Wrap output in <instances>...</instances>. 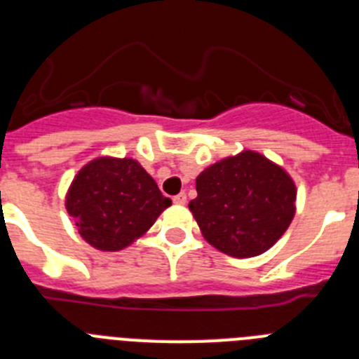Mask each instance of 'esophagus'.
I'll return each instance as SVG.
<instances>
[{
    "label": "esophagus",
    "mask_w": 359,
    "mask_h": 359,
    "mask_svg": "<svg viewBox=\"0 0 359 359\" xmlns=\"http://www.w3.org/2000/svg\"><path fill=\"white\" fill-rule=\"evenodd\" d=\"M172 201L176 203V205H185V203H187V194H185V192H180V194H177V196H174Z\"/></svg>",
    "instance_id": "34e87169"
}]
</instances>
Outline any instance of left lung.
Instances as JSON below:
<instances>
[{
    "label": "left lung",
    "mask_w": 359,
    "mask_h": 359,
    "mask_svg": "<svg viewBox=\"0 0 359 359\" xmlns=\"http://www.w3.org/2000/svg\"><path fill=\"white\" fill-rule=\"evenodd\" d=\"M196 190L189 208L203 237L237 259L271 248L294 217V182L261 152L215 161L196 177Z\"/></svg>",
    "instance_id": "left-lung-1"
}]
</instances>
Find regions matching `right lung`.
<instances>
[{
    "mask_svg": "<svg viewBox=\"0 0 359 359\" xmlns=\"http://www.w3.org/2000/svg\"><path fill=\"white\" fill-rule=\"evenodd\" d=\"M65 205L86 243L118 252L144 236L172 201L136 160L100 156L73 177Z\"/></svg>",
    "mask_w": 359,
    "mask_h": 359,
    "instance_id": "1",
    "label": "right lung"
}]
</instances>
